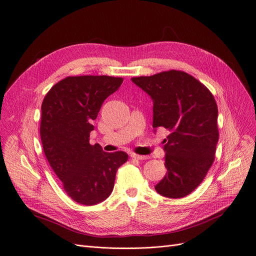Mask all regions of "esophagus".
I'll list each match as a JSON object with an SVG mask.
<instances>
[{
    "label": "esophagus",
    "mask_w": 256,
    "mask_h": 256,
    "mask_svg": "<svg viewBox=\"0 0 256 256\" xmlns=\"http://www.w3.org/2000/svg\"><path fill=\"white\" fill-rule=\"evenodd\" d=\"M132 158H136V160H146V158H148V156H140V154H132Z\"/></svg>",
    "instance_id": "esophagus-1"
}]
</instances>
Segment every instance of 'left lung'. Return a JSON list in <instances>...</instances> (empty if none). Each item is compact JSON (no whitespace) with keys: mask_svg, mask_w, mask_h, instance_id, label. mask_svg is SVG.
<instances>
[{"mask_svg":"<svg viewBox=\"0 0 256 256\" xmlns=\"http://www.w3.org/2000/svg\"><path fill=\"white\" fill-rule=\"evenodd\" d=\"M132 81L152 100V128L168 130L164 160L166 174L154 186L168 198H183L204 180L214 160L219 138L218 108L209 90L178 70Z\"/></svg>","mask_w":256,"mask_h":256,"instance_id":"left-lung-1","label":"left lung"}]
</instances>
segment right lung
<instances>
[{"mask_svg": "<svg viewBox=\"0 0 256 256\" xmlns=\"http://www.w3.org/2000/svg\"><path fill=\"white\" fill-rule=\"evenodd\" d=\"M120 77L69 76L49 90L42 102L40 136L44 154L66 194L92 206L112 192L118 168L128 160L124 152H106L90 144L104 102L122 83Z\"/></svg>", "mask_w": 256, "mask_h": 256, "instance_id": "right-lung-1", "label": "right lung"}]
</instances>
